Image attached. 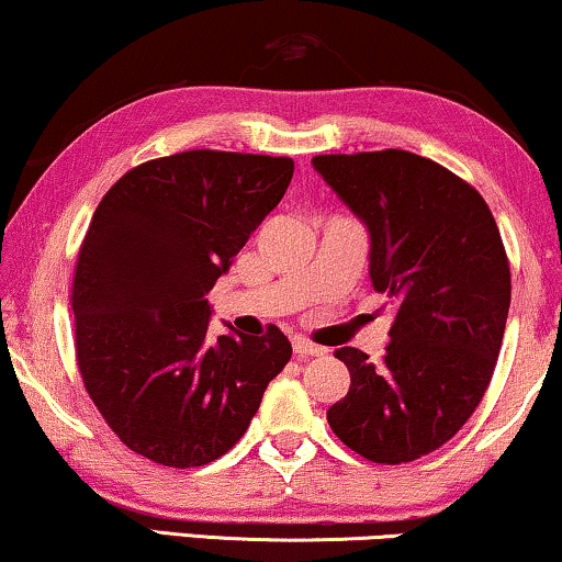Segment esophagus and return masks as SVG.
<instances>
[{"label":"esophagus","mask_w":562,"mask_h":562,"mask_svg":"<svg viewBox=\"0 0 562 562\" xmlns=\"http://www.w3.org/2000/svg\"><path fill=\"white\" fill-rule=\"evenodd\" d=\"M294 352L296 358H314V356H325V348H319V345H314L310 340H302V337H294Z\"/></svg>","instance_id":"obj_1"}]
</instances>
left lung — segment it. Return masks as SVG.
<instances>
[{
    "label": "left lung",
    "mask_w": 562,
    "mask_h": 562,
    "mask_svg": "<svg viewBox=\"0 0 562 562\" xmlns=\"http://www.w3.org/2000/svg\"><path fill=\"white\" fill-rule=\"evenodd\" d=\"M371 237L368 276L396 299L381 363L340 348L350 389L333 432L373 463H409L450 440L486 394L502 350L512 276L483 196L409 150L314 156Z\"/></svg>",
    "instance_id": "8db88e82"
}]
</instances>
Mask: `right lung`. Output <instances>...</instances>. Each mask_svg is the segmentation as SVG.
<instances>
[{"mask_svg": "<svg viewBox=\"0 0 562 562\" xmlns=\"http://www.w3.org/2000/svg\"><path fill=\"white\" fill-rule=\"evenodd\" d=\"M291 176V158L187 150L133 168L99 202L76 263V360L137 456L171 468L225 456L289 363L273 325L210 337L206 294Z\"/></svg>", "mask_w": 562, "mask_h": 562, "instance_id": "obj_1", "label": "right lung"}]
</instances>
